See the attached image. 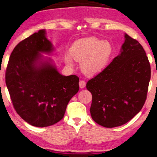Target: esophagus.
<instances>
[{
    "label": "esophagus",
    "instance_id": "34e87169",
    "mask_svg": "<svg viewBox=\"0 0 157 157\" xmlns=\"http://www.w3.org/2000/svg\"><path fill=\"white\" fill-rule=\"evenodd\" d=\"M79 88H84L85 86H86V82L84 80H80L79 82Z\"/></svg>",
    "mask_w": 157,
    "mask_h": 157
}]
</instances>
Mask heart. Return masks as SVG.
<instances>
[{
	"label": "heart",
	"instance_id": "1",
	"mask_svg": "<svg viewBox=\"0 0 157 157\" xmlns=\"http://www.w3.org/2000/svg\"><path fill=\"white\" fill-rule=\"evenodd\" d=\"M114 53L110 42L95 37L78 40L70 48V54L75 60L81 62V69L85 75L94 76L101 73L109 64ZM64 61L72 64L70 55L64 56Z\"/></svg>",
	"mask_w": 157,
	"mask_h": 157
}]
</instances>
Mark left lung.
<instances>
[{
  "label": "left lung",
  "instance_id": "obj_1",
  "mask_svg": "<svg viewBox=\"0 0 157 157\" xmlns=\"http://www.w3.org/2000/svg\"><path fill=\"white\" fill-rule=\"evenodd\" d=\"M124 37L121 53L86 84L92 94V119L106 128L126 124L141 110L147 98L149 60L137 40L126 33Z\"/></svg>",
  "mask_w": 157,
  "mask_h": 157
}]
</instances>
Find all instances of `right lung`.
<instances>
[{
    "mask_svg": "<svg viewBox=\"0 0 157 157\" xmlns=\"http://www.w3.org/2000/svg\"><path fill=\"white\" fill-rule=\"evenodd\" d=\"M54 50L41 29L16 45L10 57L5 82L21 117L36 127H47L63 118L71 99L79 90V78L61 75L41 53Z\"/></svg>",
    "mask_w": 157,
    "mask_h": 157,
    "instance_id": "obj_1",
    "label": "right lung"
}]
</instances>
